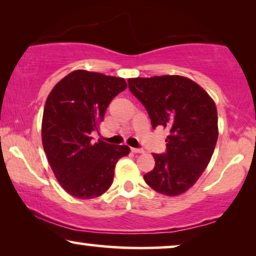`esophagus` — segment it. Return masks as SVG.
<instances>
[{
	"label": "esophagus",
	"instance_id": "esophagus-1",
	"mask_svg": "<svg viewBox=\"0 0 256 256\" xmlns=\"http://www.w3.org/2000/svg\"><path fill=\"white\" fill-rule=\"evenodd\" d=\"M132 152H135V154H143V152H144V150L141 149V148H132Z\"/></svg>",
	"mask_w": 256,
	"mask_h": 256
}]
</instances>
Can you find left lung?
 <instances>
[{
    "label": "left lung",
    "instance_id": "obj_1",
    "mask_svg": "<svg viewBox=\"0 0 256 256\" xmlns=\"http://www.w3.org/2000/svg\"><path fill=\"white\" fill-rule=\"evenodd\" d=\"M128 87L148 112L154 129L169 130L166 150L154 154L155 168L146 183L166 196L188 191L208 166L218 140L213 100L192 80L180 76L128 79Z\"/></svg>",
    "mask_w": 256,
    "mask_h": 256
}]
</instances>
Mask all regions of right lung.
Segmentation results:
<instances>
[{
	"label": "right lung",
	"instance_id": "1",
	"mask_svg": "<svg viewBox=\"0 0 256 256\" xmlns=\"http://www.w3.org/2000/svg\"><path fill=\"white\" fill-rule=\"evenodd\" d=\"M127 88L124 79L84 70L62 78L48 94L42 141L59 184L73 197L90 199L112 185L115 164L128 146L92 142L110 101Z\"/></svg>",
	"mask_w": 256,
	"mask_h": 256
}]
</instances>
